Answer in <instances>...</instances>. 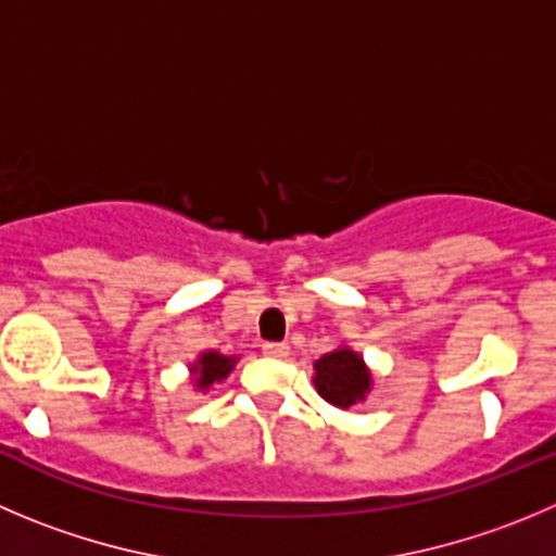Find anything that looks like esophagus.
<instances>
[{
    "mask_svg": "<svg viewBox=\"0 0 556 556\" xmlns=\"http://www.w3.org/2000/svg\"><path fill=\"white\" fill-rule=\"evenodd\" d=\"M263 354L271 356V359H288L290 349L285 342H266V345H263Z\"/></svg>",
    "mask_w": 556,
    "mask_h": 556,
    "instance_id": "esophagus-1",
    "label": "esophagus"
}]
</instances>
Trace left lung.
Returning <instances> with one entry per match:
<instances>
[{
  "mask_svg": "<svg viewBox=\"0 0 556 556\" xmlns=\"http://www.w3.org/2000/svg\"><path fill=\"white\" fill-rule=\"evenodd\" d=\"M313 383L318 395L337 408L359 406L372 392V370L351 345L329 351L315 359Z\"/></svg>",
  "mask_w": 556,
  "mask_h": 556,
  "instance_id": "obj_1",
  "label": "left lung"
}]
</instances>
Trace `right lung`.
<instances>
[{
    "label": "right lung",
    "mask_w": 556,
    "mask_h": 556,
    "mask_svg": "<svg viewBox=\"0 0 556 556\" xmlns=\"http://www.w3.org/2000/svg\"><path fill=\"white\" fill-rule=\"evenodd\" d=\"M236 362L238 356L219 354V351H202V354L189 365L191 387H194L197 392H207L214 383L225 381V378L230 376Z\"/></svg>",
    "instance_id": "1"
}]
</instances>
